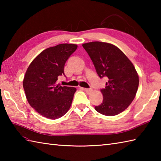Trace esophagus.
Instances as JSON below:
<instances>
[{
	"instance_id": "1",
	"label": "esophagus",
	"mask_w": 161,
	"mask_h": 161,
	"mask_svg": "<svg viewBox=\"0 0 161 161\" xmlns=\"http://www.w3.org/2000/svg\"><path fill=\"white\" fill-rule=\"evenodd\" d=\"M84 90L86 91V93H88V94L91 93V92L93 91V89H92V88H84Z\"/></svg>"
}]
</instances>
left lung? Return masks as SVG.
<instances>
[{"label":"left lung","instance_id":"left-lung-1","mask_svg":"<svg viewBox=\"0 0 161 161\" xmlns=\"http://www.w3.org/2000/svg\"><path fill=\"white\" fill-rule=\"evenodd\" d=\"M100 78H108L102 89L103 102L95 107L100 114L114 116L127 108L137 93L139 77L129 58L111 43L93 42L82 44Z\"/></svg>","mask_w":161,"mask_h":161}]
</instances>
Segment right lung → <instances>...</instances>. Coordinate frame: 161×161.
<instances>
[{
	"mask_svg": "<svg viewBox=\"0 0 161 161\" xmlns=\"http://www.w3.org/2000/svg\"><path fill=\"white\" fill-rule=\"evenodd\" d=\"M77 48L76 44L62 43L43 50L30 64L23 81L30 105L43 117L56 119L66 114L76 88L57 84L64 75V66Z\"/></svg>",
	"mask_w": 161,
	"mask_h": 161,
	"instance_id": "right-lung-1",
	"label": "right lung"
}]
</instances>
